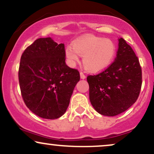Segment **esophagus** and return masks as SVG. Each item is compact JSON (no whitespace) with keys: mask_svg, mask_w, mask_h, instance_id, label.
Instances as JSON below:
<instances>
[{"mask_svg":"<svg viewBox=\"0 0 154 154\" xmlns=\"http://www.w3.org/2000/svg\"><path fill=\"white\" fill-rule=\"evenodd\" d=\"M85 77H85V75H84V73L81 72H80V78L82 79H85Z\"/></svg>","mask_w":154,"mask_h":154,"instance_id":"1","label":"esophagus"}]
</instances>
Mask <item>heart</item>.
Segmentation results:
<instances>
[{
    "mask_svg": "<svg viewBox=\"0 0 154 154\" xmlns=\"http://www.w3.org/2000/svg\"><path fill=\"white\" fill-rule=\"evenodd\" d=\"M116 52L112 40L92 35H86L74 40L72 47H67L65 55L69 62L74 64L83 56L82 62L88 71L98 72L109 66Z\"/></svg>",
    "mask_w": 154,
    "mask_h": 154,
    "instance_id": "obj_1",
    "label": "heart"
}]
</instances>
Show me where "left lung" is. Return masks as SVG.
Instances as JSON below:
<instances>
[{"label":"left lung","instance_id":"left-lung-1","mask_svg":"<svg viewBox=\"0 0 154 154\" xmlns=\"http://www.w3.org/2000/svg\"><path fill=\"white\" fill-rule=\"evenodd\" d=\"M89 98L95 110L103 116H114L133 105L142 85V71L132 48L119 38L114 61L105 71L87 77Z\"/></svg>","mask_w":154,"mask_h":154}]
</instances>
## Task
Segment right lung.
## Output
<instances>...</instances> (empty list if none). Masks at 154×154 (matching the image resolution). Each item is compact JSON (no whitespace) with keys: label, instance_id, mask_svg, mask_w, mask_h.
Here are the masks:
<instances>
[{"label":"right lung","instance_id":"obj_1","mask_svg":"<svg viewBox=\"0 0 154 154\" xmlns=\"http://www.w3.org/2000/svg\"><path fill=\"white\" fill-rule=\"evenodd\" d=\"M64 44L39 38L25 49L19 69L23 100L40 117L55 119L66 112L79 72L65 62Z\"/></svg>","mask_w":154,"mask_h":154}]
</instances>
